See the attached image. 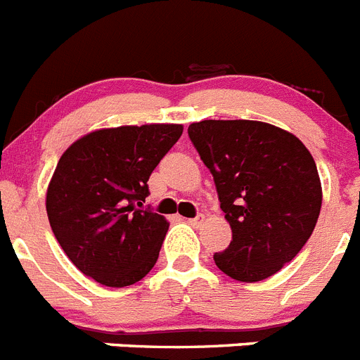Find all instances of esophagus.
I'll return each instance as SVG.
<instances>
[{"label":"esophagus","instance_id":"obj_1","mask_svg":"<svg viewBox=\"0 0 360 360\" xmlns=\"http://www.w3.org/2000/svg\"><path fill=\"white\" fill-rule=\"evenodd\" d=\"M202 220H204V217H202V214H198V217H195V218H189L187 222L191 224L193 227H198L202 224Z\"/></svg>","mask_w":360,"mask_h":360}]
</instances>
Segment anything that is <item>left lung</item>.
<instances>
[{
	"mask_svg": "<svg viewBox=\"0 0 360 360\" xmlns=\"http://www.w3.org/2000/svg\"><path fill=\"white\" fill-rule=\"evenodd\" d=\"M187 133L233 231L214 264L240 282L275 275L302 250L321 213L313 156L291 133L253 120H204Z\"/></svg>",
	"mask_w": 360,
	"mask_h": 360,
	"instance_id": "obj_1",
	"label": "left lung"
}]
</instances>
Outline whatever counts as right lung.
Returning <instances> with one entry per match:
<instances>
[{"mask_svg":"<svg viewBox=\"0 0 360 360\" xmlns=\"http://www.w3.org/2000/svg\"><path fill=\"white\" fill-rule=\"evenodd\" d=\"M182 131L176 124L100 129L61 155L47 189L49 222L84 275L124 288L153 269L169 222L143 207L147 180Z\"/></svg>","mask_w":360,"mask_h":360,"instance_id":"1","label":"right lung"}]
</instances>
